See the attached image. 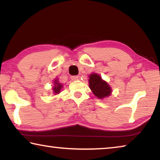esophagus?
<instances>
[{
    "label": "esophagus",
    "instance_id": "34e87169",
    "mask_svg": "<svg viewBox=\"0 0 160 160\" xmlns=\"http://www.w3.org/2000/svg\"><path fill=\"white\" fill-rule=\"evenodd\" d=\"M71 79L72 80H78V76H77V75H73V76L71 77Z\"/></svg>",
    "mask_w": 160,
    "mask_h": 160
}]
</instances>
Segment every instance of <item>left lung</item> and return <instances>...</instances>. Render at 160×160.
Here are the masks:
<instances>
[{
  "instance_id": "obj_1",
  "label": "left lung",
  "mask_w": 160,
  "mask_h": 160,
  "mask_svg": "<svg viewBox=\"0 0 160 160\" xmlns=\"http://www.w3.org/2000/svg\"><path fill=\"white\" fill-rule=\"evenodd\" d=\"M89 84L93 94L99 99L109 96L112 93L109 85L105 81L102 80V78L96 73H92L90 75Z\"/></svg>"
}]
</instances>
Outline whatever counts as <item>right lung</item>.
<instances>
[{
  "instance_id": "1",
  "label": "right lung",
  "mask_w": 160,
  "mask_h": 160,
  "mask_svg": "<svg viewBox=\"0 0 160 160\" xmlns=\"http://www.w3.org/2000/svg\"><path fill=\"white\" fill-rule=\"evenodd\" d=\"M62 87H63V85H61V83H58V80H55V82H54V87L53 88V92L56 93V94H58L59 92H60Z\"/></svg>"
}]
</instances>
